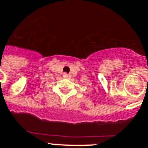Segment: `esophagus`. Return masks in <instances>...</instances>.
<instances>
[{
	"label": "esophagus",
	"instance_id": "obj_1",
	"mask_svg": "<svg viewBox=\"0 0 148 148\" xmlns=\"http://www.w3.org/2000/svg\"><path fill=\"white\" fill-rule=\"evenodd\" d=\"M68 76H69V75H68L67 73H64V77H65V78H67Z\"/></svg>",
	"mask_w": 148,
	"mask_h": 148
}]
</instances>
